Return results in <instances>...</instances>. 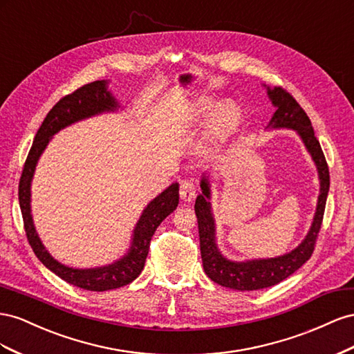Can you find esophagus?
<instances>
[{
	"label": "esophagus",
	"mask_w": 354,
	"mask_h": 354,
	"mask_svg": "<svg viewBox=\"0 0 354 354\" xmlns=\"http://www.w3.org/2000/svg\"><path fill=\"white\" fill-rule=\"evenodd\" d=\"M179 196L184 201H193L196 197V184L194 179H184L180 180V188H179Z\"/></svg>",
	"instance_id": "1"
}]
</instances>
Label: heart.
<instances>
[{
    "instance_id": "heart-1",
    "label": "heart",
    "mask_w": 354,
    "mask_h": 354,
    "mask_svg": "<svg viewBox=\"0 0 354 354\" xmlns=\"http://www.w3.org/2000/svg\"><path fill=\"white\" fill-rule=\"evenodd\" d=\"M212 109H214V100L206 99V100H203V102H201V104L197 106L196 113H194V117H196L198 121H205V120L207 118V115L210 114ZM234 114H236V108H234L233 104H230V102L221 104V105L216 108L215 114H214V126H215V127L225 126V124L228 123V121L233 120Z\"/></svg>"
}]
</instances>
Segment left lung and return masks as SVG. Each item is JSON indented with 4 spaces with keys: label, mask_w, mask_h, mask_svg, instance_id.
<instances>
[{
    "label": "left lung",
    "mask_w": 354,
    "mask_h": 354,
    "mask_svg": "<svg viewBox=\"0 0 354 354\" xmlns=\"http://www.w3.org/2000/svg\"><path fill=\"white\" fill-rule=\"evenodd\" d=\"M264 87L267 88V95L272 106L276 108L266 129L295 130L306 149L308 151V154L311 156V160L315 161L320 191L311 227L304 240L295 249L274 258L233 261L222 255L216 245V225L210 205V183L206 174L201 175V194H198L196 198L194 210L198 222L200 250L203 268L207 277L214 280L215 283L234 290H258L274 286L290 274H294L299 267H302V264H306L313 250H315V243L322 225L323 212H325L329 193V169L306 111L299 106V104L286 90L280 87L271 88L266 84Z\"/></svg>",
    "instance_id": "1"
}]
</instances>
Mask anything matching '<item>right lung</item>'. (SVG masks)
I'll use <instances>...</instances> for the list:
<instances>
[{
    "label": "right lung",
    "instance_id": "obj_1",
    "mask_svg": "<svg viewBox=\"0 0 354 354\" xmlns=\"http://www.w3.org/2000/svg\"><path fill=\"white\" fill-rule=\"evenodd\" d=\"M120 106L115 96L108 90V80H99V82L86 84L75 90L74 93L60 99L50 109L41 127L38 129L19 180V205L22 210L26 237L34 254L56 276L68 281L69 285L86 290L104 292L132 283L144 270L151 239H153L157 227L178 207L179 203V184L176 183L151 200L136 222L127 252L108 266L73 268L55 259L44 248L35 230L31 214V184L39 157L44 153L53 135L62 129L99 114L114 113L120 109Z\"/></svg>",
    "mask_w": 354,
    "mask_h": 354
}]
</instances>
